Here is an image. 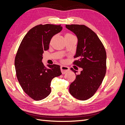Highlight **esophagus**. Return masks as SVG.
<instances>
[{
  "label": "esophagus",
  "mask_w": 125,
  "mask_h": 125,
  "mask_svg": "<svg viewBox=\"0 0 125 125\" xmlns=\"http://www.w3.org/2000/svg\"><path fill=\"white\" fill-rule=\"evenodd\" d=\"M60 69H61L62 73V74H65L66 73H67L68 71H69V68L68 67L65 66H62L60 67Z\"/></svg>",
  "instance_id": "obj_1"
}]
</instances>
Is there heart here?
<instances>
[{
  "label": "heart",
  "mask_w": 125,
  "mask_h": 125,
  "mask_svg": "<svg viewBox=\"0 0 125 125\" xmlns=\"http://www.w3.org/2000/svg\"><path fill=\"white\" fill-rule=\"evenodd\" d=\"M73 34H71L70 33H67L65 35V37H70V36H73Z\"/></svg>",
  "instance_id": "heart-1"
}]
</instances>
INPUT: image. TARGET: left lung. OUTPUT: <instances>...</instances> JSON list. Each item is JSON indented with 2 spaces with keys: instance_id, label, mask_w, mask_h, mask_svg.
<instances>
[{
  "instance_id": "1",
  "label": "left lung",
  "mask_w": 125,
  "mask_h": 125,
  "mask_svg": "<svg viewBox=\"0 0 125 125\" xmlns=\"http://www.w3.org/2000/svg\"><path fill=\"white\" fill-rule=\"evenodd\" d=\"M67 29L77 36V60L74 65L82 68L80 74L69 87V92L75 99L84 101L91 97L99 89L106 71V53L99 37L84 25H66ZM75 73L77 71L70 69Z\"/></svg>"
}]
</instances>
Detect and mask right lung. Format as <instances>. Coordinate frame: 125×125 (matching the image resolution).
Wrapping results in <instances>:
<instances>
[{"label":"right lung","instance_id":"right-lung-1","mask_svg":"<svg viewBox=\"0 0 125 125\" xmlns=\"http://www.w3.org/2000/svg\"><path fill=\"white\" fill-rule=\"evenodd\" d=\"M60 25L40 24L29 30L22 40L14 60L18 80L24 92L32 99L42 100L51 93L52 79L62 74L60 66L42 62L51 40L59 33Z\"/></svg>","mask_w":125,"mask_h":125}]
</instances>
